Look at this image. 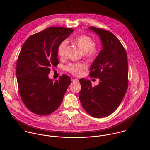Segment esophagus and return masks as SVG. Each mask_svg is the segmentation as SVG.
Returning a JSON list of instances; mask_svg holds the SVG:
<instances>
[{"label":"esophagus","instance_id":"obj_1","mask_svg":"<svg viewBox=\"0 0 150 150\" xmlns=\"http://www.w3.org/2000/svg\"><path fill=\"white\" fill-rule=\"evenodd\" d=\"M72 81L73 82H78L79 80L78 79H76V78H74V79H72Z\"/></svg>","mask_w":150,"mask_h":150}]
</instances>
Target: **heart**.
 <instances>
[{
	"label": "heart",
	"mask_w": 150,
	"mask_h": 150,
	"mask_svg": "<svg viewBox=\"0 0 150 150\" xmlns=\"http://www.w3.org/2000/svg\"><path fill=\"white\" fill-rule=\"evenodd\" d=\"M72 41L83 52V57L87 60L90 61L95 59L98 49L92 38L86 34H81L74 37ZM67 46L66 41L60 42L57 48V53L59 57L64 56ZM87 67V65L84 62L70 63L66 67V70L74 76H79L82 74V71L86 69Z\"/></svg>",
	"instance_id": "b5f03b06"
}]
</instances>
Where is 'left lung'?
<instances>
[{"instance_id": "8db88e82", "label": "left lung", "mask_w": 150, "mask_h": 150, "mask_svg": "<svg viewBox=\"0 0 150 150\" xmlns=\"http://www.w3.org/2000/svg\"><path fill=\"white\" fill-rule=\"evenodd\" d=\"M101 40L103 49L90 68V76L100 82L94 87L90 81L79 80V98L84 110L90 116L101 118L109 116L119 106L127 89L128 63L126 50L110 31L90 27Z\"/></svg>"}]
</instances>
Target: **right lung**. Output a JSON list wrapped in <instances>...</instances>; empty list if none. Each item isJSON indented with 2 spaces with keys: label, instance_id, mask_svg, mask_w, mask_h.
I'll list each match as a JSON object with an SVG mask.
<instances>
[{
  "label": "right lung",
  "instance_id": "obj_1",
  "mask_svg": "<svg viewBox=\"0 0 150 150\" xmlns=\"http://www.w3.org/2000/svg\"><path fill=\"white\" fill-rule=\"evenodd\" d=\"M72 28L54 27L30 35L21 49L16 75L20 97L27 108L40 116L56 111L62 102L71 79L62 75L53 82L50 69L59 64L57 48L73 32Z\"/></svg>",
  "mask_w": 150,
  "mask_h": 150
}]
</instances>
